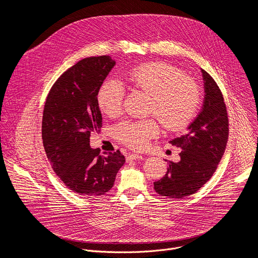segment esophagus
I'll list each match as a JSON object with an SVG mask.
<instances>
[{"mask_svg":"<svg viewBox=\"0 0 258 258\" xmlns=\"http://www.w3.org/2000/svg\"><path fill=\"white\" fill-rule=\"evenodd\" d=\"M143 156L140 155V154H137V153H132L127 156V161H132V160H138V159H142Z\"/></svg>","mask_w":258,"mask_h":258,"instance_id":"esophagus-1","label":"esophagus"}]
</instances>
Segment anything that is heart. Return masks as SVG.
Here are the masks:
<instances>
[{"instance_id": "b5f03b06", "label": "heart", "mask_w": 258, "mask_h": 258, "mask_svg": "<svg viewBox=\"0 0 258 258\" xmlns=\"http://www.w3.org/2000/svg\"><path fill=\"white\" fill-rule=\"evenodd\" d=\"M125 80L133 90L151 96L150 113L156 115L167 131H181L195 118L200 104L199 89L177 68L162 62L146 63L127 72ZM123 95V88L117 81L104 82L97 94L101 111L109 117L117 116ZM158 134L155 119L125 120L115 127L117 140L135 150L143 149Z\"/></svg>"}]
</instances>
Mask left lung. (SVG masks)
<instances>
[{"label": "left lung", "mask_w": 258, "mask_h": 258, "mask_svg": "<svg viewBox=\"0 0 258 258\" xmlns=\"http://www.w3.org/2000/svg\"><path fill=\"white\" fill-rule=\"evenodd\" d=\"M204 99L187 133L169 143L181 149L179 161L169 162L167 172L154 189L161 196L183 198L196 193L212 176L222 159L229 137L227 107L218 86L201 69Z\"/></svg>", "instance_id": "1"}]
</instances>
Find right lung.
Masks as SVG:
<instances>
[{"label":"right lung","mask_w":258,"mask_h":258,"mask_svg":"<svg viewBox=\"0 0 258 258\" xmlns=\"http://www.w3.org/2000/svg\"><path fill=\"white\" fill-rule=\"evenodd\" d=\"M115 64L110 56L82 59L56 81L44 108L43 144L52 168L66 187L89 198L111 189L125 162L119 150L102 155L90 146L102 127L97 94Z\"/></svg>","instance_id":"obj_1"}]
</instances>
